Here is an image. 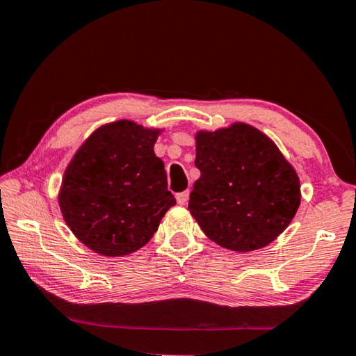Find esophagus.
Segmentation results:
<instances>
[{"label":"esophagus","instance_id":"obj_1","mask_svg":"<svg viewBox=\"0 0 356 356\" xmlns=\"http://www.w3.org/2000/svg\"><path fill=\"white\" fill-rule=\"evenodd\" d=\"M188 198H190V193H188L187 190L182 191V193H177V196H176V200H177V204H180V206L187 204Z\"/></svg>","mask_w":356,"mask_h":356}]
</instances>
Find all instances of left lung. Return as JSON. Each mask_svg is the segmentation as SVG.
<instances>
[{
    "label": "left lung",
    "instance_id": "left-lung-1",
    "mask_svg": "<svg viewBox=\"0 0 356 356\" xmlns=\"http://www.w3.org/2000/svg\"><path fill=\"white\" fill-rule=\"evenodd\" d=\"M201 171L188 211L223 249L252 252L284 233L301 204L296 169L268 134L244 122L195 134Z\"/></svg>",
    "mask_w": 356,
    "mask_h": 356
}]
</instances>
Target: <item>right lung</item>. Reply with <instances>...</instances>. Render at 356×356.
<instances>
[{
	"instance_id": "1",
	"label": "right lung",
	"mask_w": 356,
	"mask_h": 356,
	"mask_svg": "<svg viewBox=\"0 0 356 356\" xmlns=\"http://www.w3.org/2000/svg\"><path fill=\"white\" fill-rule=\"evenodd\" d=\"M165 128L122 118L90 134L66 166L58 190L72 234L103 257H127L154 238L176 204L154 145Z\"/></svg>"
}]
</instances>
